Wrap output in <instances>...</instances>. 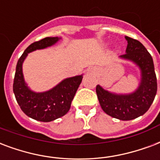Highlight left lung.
Returning a JSON list of instances; mask_svg holds the SVG:
<instances>
[{
  "label": "left lung",
  "mask_w": 160,
  "mask_h": 160,
  "mask_svg": "<svg viewBox=\"0 0 160 160\" xmlns=\"http://www.w3.org/2000/svg\"><path fill=\"white\" fill-rule=\"evenodd\" d=\"M126 53L120 57L133 61L142 71V80L137 91L129 95H116L96 85V95L102 110L107 115L122 121L143 115L153 103L157 93V78L151 54L136 39L126 37Z\"/></svg>",
  "instance_id": "obj_1"
}]
</instances>
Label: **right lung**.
I'll return each mask as SVG.
<instances>
[{
  "mask_svg": "<svg viewBox=\"0 0 160 160\" xmlns=\"http://www.w3.org/2000/svg\"><path fill=\"white\" fill-rule=\"evenodd\" d=\"M58 39V38L48 37L29 45L18 59L13 81V92L22 111L29 118L44 122L61 118L69 112L82 75L65 79L50 91L36 93L30 91L24 82L22 65L28 53L49 47Z\"/></svg>",
  "mask_w": 160,
  "mask_h": 160,
  "instance_id": "right-lung-1",
  "label": "right lung"
}]
</instances>
